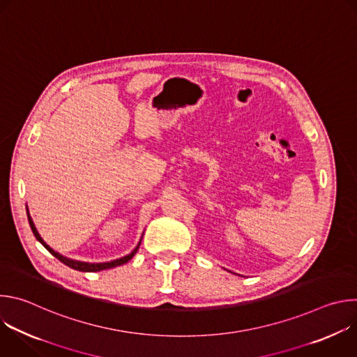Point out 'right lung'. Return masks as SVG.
Returning <instances> with one entry per match:
<instances>
[{
  "instance_id": "obj_1",
  "label": "right lung",
  "mask_w": 357,
  "mask_h": 357,
  "mask_svg": "<svg viewBox=\"0 0 357 357\" xmlns=\"http://www.w3.org/2000/svg\"><path fill=\"white\" fill-rule=\"evenodd\" d=\"M28 220H29V226H31V229H32V233H33V236L36 237V240L38 241H40L42 243V245L52 254V256H55L59 261H62L63 264H66L68 267H70V268H73V270H77V271H101V270H107V268H113V267H119V266H123V264H126L127 261H130L132 257H134V254L137 252V250H138V247H139V244L137 245V248L131 252V254H128V256H126V257H123V259H119V260H114V261H110V263H100V264H90V263H82V261H76V260H70V259H66V257H63V256H61L59 252H56L55 250H52L50 248L43 240H42V237L39 236V233H38V230H36V227H35V225H33V222H32V219H31V216H29V213H28Z\"/></svg>"
}]
</instances>
